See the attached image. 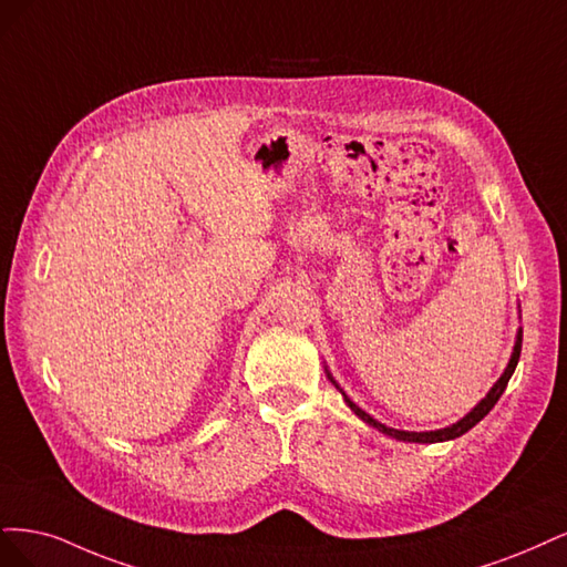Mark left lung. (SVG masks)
<instances>
[{
    "label": "left lung",
    "mask_w": 567,
    "mask_h": 567,
    "mask_svg": "<svg viewBox=\"0 0 567 567\" xmlns=\"http://www.w3.org/2000/svg\"><path fill=\"white\" fill-rule=\"evenodd\" d=\"M520 346H523V332H518V339H516V346H514V355H511V360H508V368L504 370V374L499 377V381L495 383V386H492V391L481 400V403L473 408L462 422H456V424H452V426H447V429H441V431H426V433H414V431H395V429H389V426H383L381 422H377V419H372L368 412L364 410H360L353 400L346 395L339 386V391L343 393V400L346 403H349V408L362 419L364 424H370V426H374L377 431H381V433H386V435H393L395 441H408V443H443V441H452V437H460V435H464L468 429H473L476 426L481 419L497 405V400L502 398V393L506 391V383H508V379H511V374H514V370H516V364H518V358H520ZM332 379V377H330ZM334 381V379H332Z\"/></svg>",
    "instance_id": "1"
}]
</instances>
